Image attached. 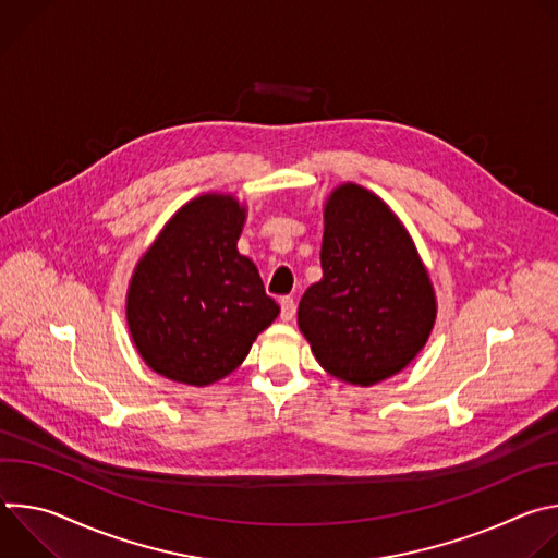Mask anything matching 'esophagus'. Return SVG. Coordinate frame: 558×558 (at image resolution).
<instances>
[{"label": "esophagus", "instance_id": "1", "mask_svg": "<svg viewBox=\"0 0 558 558\" xmlns=\"http://www.w3.org/2000/svg\"><path fill=\"white\" fill-rule=\"evenodd\" d=\"M293 315H295V300L291 295L280 298V317H282V320L291 323Z\"/></svg>", "mask_w": 558, "mask_h": 558}]
</instances>
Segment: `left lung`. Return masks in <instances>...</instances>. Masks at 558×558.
Instances as JSON below:
<instances>
[{
    "instance_id": "1",
    "label": "left lung",
    "mask_w": 558,
    "mask_h": 558,
    "mask_svg": "<svg viewBox=\"0 0 558 558\" xmlns=\"http://www.w3.org/2000/svg\"><path fill=\"white\" fill-rule=\"evenodd\" d=\"M323 280L298 306V327L333 377L371 386L407 368L428 342L435 289L407 227L355 183L325 205Z\"/></svg>"
}]
</instances>
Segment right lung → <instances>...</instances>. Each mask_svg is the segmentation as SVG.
<instances>
[{"label":"right lung","mask_w":558,"mask_h":558,"mask_svg":"<svg viewBox=\"0 0 558 558\" xmlns=\"http://www.w3.org/2000/svg\"><path fill=\"white\" fill-rule=\"evenodd\" d=\"M245 205L203 194L183 205L138 260L128 329L143 362L168 379L207 386L243 364L280 313L256 265L238 254Z\"/></svg>","instance_id":"obj_1"}]
</instances>
